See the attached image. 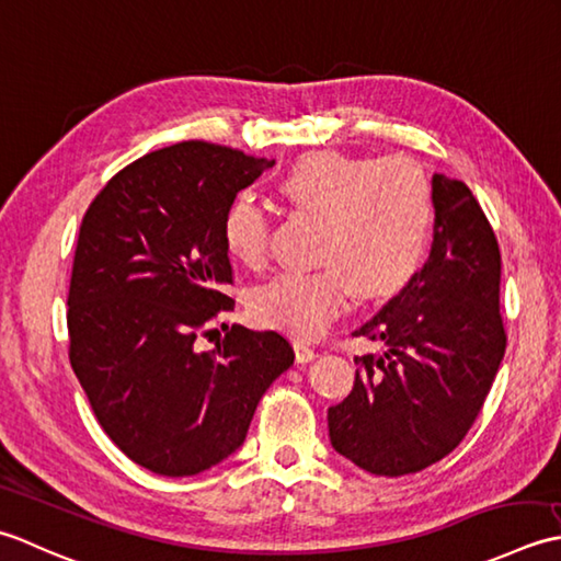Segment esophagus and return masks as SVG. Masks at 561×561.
I'll use <instances>...</instances> for the list:
<instances>
[{
  "label": "esophagus",
  "instance_id": "1",
  "mask_svg": "<svg viewBox=\"0 0 561 561\" xmlns=\"http://www.w3.org/2000/svg\"><path fill=\"white\" fill-rule=\"evenodd\" d=\"M314 358H317V351L310 344H305V341H295V360L297 363H310Z\"/></svg>",
  "mask_w": 561,
  "mask_h": 561
}]
</instances>
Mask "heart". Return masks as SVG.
Wrapping results in <instances>:
<instances>
[{
	"label": "heart",
	"instance_id": "b5f03b06",
	"mask_svg": "<svg viewBox=\"0 0 561 561\" xmlns=\"http://www.w3.org/2000/svg\"><path fill=\"white\" fill-rule=\"evenodd\" d=\"M297 210L322 217L312 271H283L256 288L259 324L314 339L348 305L385 300L414 280L428 254L436 205L414 159L319 150L297 159L278 181ZM222 244L239 264L259 268L271 251L268 210L247 193L227 203Z\"/></svg>",
	"mask_w": 561,
	"mask_h": 561
}]
</instances>
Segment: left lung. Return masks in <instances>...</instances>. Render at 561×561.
I'll use <instances>...</instances> for the list:
<instances>
[{"instance_id": "8db88e82", "label": "left lung", "mask_w": 561, "mask_h": 561, "mask_svg": "<svg viewBox=\"0 0 561 561\" xmlns=\"http://www.w3.org/2000/svg\"><path fill=\"white\" fill-rule=\"evenodd\" d=\"M428 261L353 336L382 341L360 356L351 394L329 407V438L360 470L402 477L453 453L484 407L506 351L499 312L501 251L462 181H431Z\"/></svg>"}]
</instances>
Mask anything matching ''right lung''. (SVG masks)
<instances>
[{"instance_id": "add662e5", "label": "right lung", "mask_w": 561, "mask_h": 561, "mask_svg": "<svg viewBox=\"0 0 561 561\" xmlns=\"http://www.w3.org/2000/svg\"><path fill=\"white\" fill-rule=\"evenodd\" d=\"M273 159L188 140L135 159L84 213L67 295L70 363L106 436L164 477L210 470L244 443L259 399L293 365L278 331L232 324L220 220Z\"/></svg>"}]
</instances>
